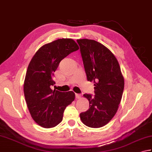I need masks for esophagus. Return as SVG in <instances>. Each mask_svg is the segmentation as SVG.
Listing matches in <instances>:
<instances>
[{"instance_id": "obj_1", "label": "esophagus", "mask_w": 152, "mask_h": 152, "mask_svg": "<svg viewBox=\"0 0 152 152\" xmlns=\"http://www.w3.org/2000/svg\"><path fill=\"white\" fill-rule=\"evenodd\" d=\"M75 98L76 99H79L81 98V95L80 94H75Z\"/></svg>"}]
</instances>
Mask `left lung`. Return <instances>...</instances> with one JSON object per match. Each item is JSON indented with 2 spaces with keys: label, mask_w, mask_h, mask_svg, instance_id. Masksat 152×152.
I'll list each match as a JSON object with an SVG mask.
<instances>
[{
  "label": "left lung",
  "mask_w": 152,
  "mask_h": 152,
  "mask_svg": "<svg viewBox=\"0 0 152 152\" xmlns=\"http://www.w3.org/2000/svg\"><path fill=\"white\" fill-rule=\"evenodd\" d=\"M87 80L93 81L94 96L84 94L89 108L80 114L82 122L91 128H101L115 115L121 101L124 80L115 56L101 43L93 39L77 40Z\"/></svg>",
  "instance_id": "1"
}]
</instances>
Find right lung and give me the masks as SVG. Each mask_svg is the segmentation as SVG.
Masks as SVG:
<instances>
[{
  "mask_svg": "<svg viewBox=\"0 0 152 152\" xmlns=\"http://www.w3.org/2000/svg\"><path fill=\"white\" fill-rule=\"evenodd\" d=\"M79 50L72 39L62 38L46 44L36 51L28 67L24 93L31 116L44 128H53L63 120L64 112L75 99L73 91L53 90L52 77L60 61Z\"/></svg>",
  "mask_w": 152,
  "mask_h": 152,
  "instance_id": "obj_1",
  "label": "right lung"
}]
</instances>
